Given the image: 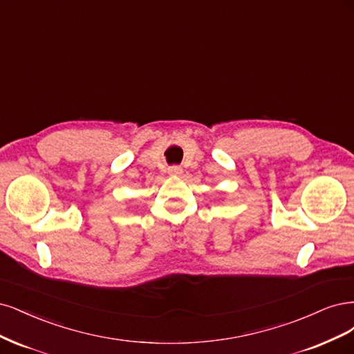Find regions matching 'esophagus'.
<instances>
[{
    "label": "esophagus",
    "mask_w": 354,
    "mask_h": 354,
    "mask_svg": "<svg viewBox=\"0 0 354 354\" xmlns=\"http://www.w3.org/2000/svg\"><path fill=\"white\" fill-rule=\"evenodd\" d=\"M167 172H169V175H172V176H179V175L182 174V167H180L179 165H174V166H169V169H167Z\"/></svg>",
    "instance_id": "34e87169"
}]
</instances>
